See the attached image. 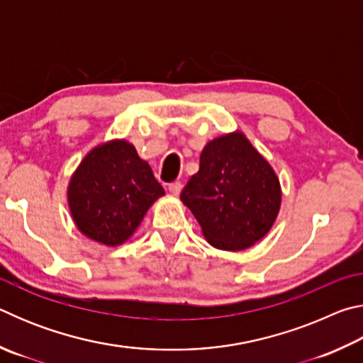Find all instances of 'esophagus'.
Listing matches in <instances>:
<instances>
[{
  "instance_id": "obj_1",
  "label": "esophagus",
  "mask_w": 363,
  "mask_h": 363,
  "mask_svg": "<svg viewBox=\"0 0 363 363\" xmlns=\"http://www.w3.org/2000/svg\"><path fill=\"white\" fill-rule=\"evenodd\" d=\"M181 189H182V186H181V182H171L169 186H168V190H169V194L171 195H174V196H177L181 194Z\"/></svg>"
}]
</instances>
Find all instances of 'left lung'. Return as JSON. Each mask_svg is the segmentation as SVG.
Wrapping results in <instances>:
<instances>
[{"label": "left lung", "instance_id": "obj_1", "mask_svg": "<svg viewBox=\"0 0 363 363\" xmlns=\"http://www.w3.org/2000/svg\"><path fill=\"white\" fill-rule=\"evenodd\" d=\"M208 243L218 250L253 247L272 229L281 205L277 174L242 131L208 143L199 173L181 194Z\"/></svg>", "mask_w": 363, "mask_h": 363}]
</instances>
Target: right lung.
I'll return each mask as SVG.
<instances>
[{"mask_svg": "<svg viewBox=\"0 0 363 363\" xmlns=\"http://www.w3.org/2000/svg\"><path fill=\"white\" fill-rule=\"evenodd\" d=\"M163 195L149 163L125 139L96 145L78 164L67 189L78 230L106 247L125 243Z\"/></svg>", "mask_w": 363, "mask_h": 363, "instance_id": "right-lung-1", "label": "right lung"}]
</instances>
